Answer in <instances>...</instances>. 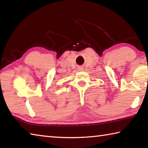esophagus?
<instances>
[{"mask_svg": "<svg viewBox=\"0 0 148 148\" xmlns=\"http://www.w3.org/2000/svg\"><path fill=\"white\" fill-rule=\"evenodd\" d=\"M77 69H78V71H82L84 70V68L82 66H79L78 68H77Z\"/></svg>", "mask_w": 148, "mask_h": 148, "instance_id": "esophagus-1", "label": "esophagus"}]
</instances>
